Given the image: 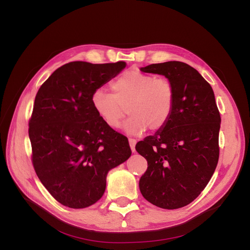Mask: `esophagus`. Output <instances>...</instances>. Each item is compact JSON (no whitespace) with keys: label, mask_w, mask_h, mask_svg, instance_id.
<instances>
[{"label":"esophagus","mask_w":250,"mask_h":250,"mask_svg":"<svg viewBox=\"0 0 250 250\" xmlns=\"http://www.w3.org/2000/svg\"><path fill=\"white\" fill-rule=\"evenodd\" d=\"M135 144H137V141L133 139H129V146H130V149L132 152H134L135 151Z\"/></svg>","instance_id":"1"}]
</instances>
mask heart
Wrapping results in <instances>:
<instances>
[{
  "label": "heart",
  "instance_id": "heart-1",
  "mask_svg": "<svg viewBox=\"0 0 250 250\" xmlns=\"http://www.w3.org/2000/svg\"><path fill=\"white\" fill-rule=\"evenodd\" d=\"M112 93L97 88L92 95V105L102 122L116 129L121 125L127 107L130 117L123 129L130 135L161 129L170 118L174 104V89L164 77L139 70L124 72L111 83Z\"/></svg>",
  "mask_w": 250,
  "mask_h": 250
}]
</instances>
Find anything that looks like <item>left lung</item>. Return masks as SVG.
Returning <instances> with one entry per match:
<instances>
[{"label": "left lung", "instance_id": "8db88e82", "mask_svg": "<svg viewBox=\"0 0 250 250\" xmlns=\"http://www.w3.org/2000/svg\"><path fill=\"white\" fill-rule=\"evenodd\" d=\"M140 70L163 75L174 89L167 123L135 146L148 163L140 191L158 208H183L198 197L218 164L221 118L213 88L185 62L152 63Z\"/></svg>", "mask_w": 250, "mask_h": 250}]
</instances>
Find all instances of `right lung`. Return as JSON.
<instances>
[{"mask_svg": "<svg viewBox=\"0 0 250 250\" xmlns=\"http://www.w3.org/2000/svg\"><path fill=\"white\" fill-rule=\"evenodd\" d=\"M126 66L124 62L60 66L36 94L29 122L34 170L62 206L84 208L99 200L107 173L131 155L124 135L105 125L92 95Z\"/></svg>", "mask_w": 250, "mask_h": 250, "instance_id": "1", "label": "right lung"}]
</instances>
